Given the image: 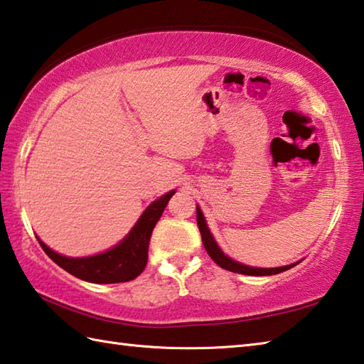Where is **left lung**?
<instances>
[{
  "mask_svg": "<svg viewBox=\"0 0 364 364\" xmlns=\"http://www.w3.org/2000/svg\"><path fill=\"white\" fill-rule=\"evenodd\" d=\"M196 210H197V226H199V230H200L203 247H205V250H207V253L210 255L211 259H213L220 267L230 270V272H235V274L264 277V275H275V274L285 272V270L294 267L296 264H299V261H297V262L288 264V266H282V267H253V266H247V264L234 261L232 257L224 255V251L216 243L213 234L210 232L208 224H207V221H205V216H203L199 205H197Z\"/></svg>",
  "mask_w": 364,
  "mask_h": 364,
  "instance_id": "1",
  "label": "left lung"
}]
</instances>
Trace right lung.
I'll list each match as a JSON object with an SVG mask.
<instances>
[{"label":"right lung","instance_id":"right-lung-1","mask_svg":"<svg viewBox=\"0 0 364 364\" xmlns=\"http://www.w3.org/2000/svg\"><path fill=\"white\" fill-rule=\"evenodd\" d=\"M175 191L164 194L159 199L151 202L141 216L138 218L135 226L124 239L103 253L82 256V257H70L63 256L57 251L50 250L46 243L39 239V245L46 251L57 266L67 270L68 274L77 277L84 282L90 283H122L136 279L148 262V248L151 234L156 223L159 221L170 197Z\"/></svg>","mask_w":364,"mask_h":364}]
</instances>
